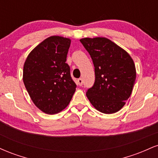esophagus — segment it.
<instances>
[{"label":"esophagus","instance_id":"obj_1","mask_svg":"<svg viewBox=\"0 0 158 158\" xmlns=\"http://www.w3.org/2000/svg\"><path fill=\"white\" fill-rule=\"evenodd\" d=\"M77 83H78V85H79V86H81V85H82V83H83L82 79H78Z\"/></svg>","mask_w":158,"mask_h":158}]
</instances>
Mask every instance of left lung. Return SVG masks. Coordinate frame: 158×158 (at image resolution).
<instances>
[{"label": "left lung", "mask_w": 158, "mask_h": 158, "mask_svg": "<svg viewBox=\"0 0 158 158\" xmlns=\"http://www.w3.org/2000/svg\"><path fill=\"white\" fill-rule=\"evenodd\" d=\"M80 41L89 52L95 68V82L86 92L87 97L102 113L119 111L135 85L133 59L126 50L106 38H84Z\"/></svg>", "instance_id": "8db88e82"}]
</instances>
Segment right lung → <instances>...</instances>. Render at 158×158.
I'll return each mask as SVG.
<instances>
[{"mask_svg":"<svg viewBox=\"0 0 158 158\" xmlns=\"http://www.w3.org/2000/svg\"><path fill=\"white\" fill-rule=\"evenodd\" d=\"M71 40L59 35L48 38L27 56L23 81L32 101L48 114H55L68 106L77 85L70 77L67 60Z\"/></svg>","mask_w":158,"mask_h":158,"instance_id":"1","label":"right lung"}]
</instances>
